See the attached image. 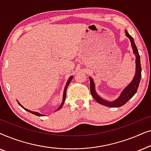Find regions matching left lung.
<instances>
[{"label": "left lung", "mask_w": 151, "mask_h": 151, "mask_svg": "<svg viewBox=\"0 0 151 151\" xmlns=\"http://www.w3.org/2000/svg\"><path fill=\"white\" fill-rule=\"evenodd\" d=\"M125 34L126 36L130 39V41H131V47L133 48V51L135 55V74L134 76L133 79L131 83L129 85H127V87L122 91V92L121 93L120 96H119L118 98L114 101H112V102H109V101L104 100V99H102L100 96H98V93L96 92V86H95L93 80L92 79V78H89L90 91L92 96L93 97V98L99 104L104 105L106 106L120 107L123 106L124 104H125L136 93L138 86H139L140 80H141L142 67L141 64H140V57L139 55V52H138V49L135 44L133 37L130 36L129 33L127 32V31H125Z\"/></svg>", "instance_id": "1"}]
</instances>
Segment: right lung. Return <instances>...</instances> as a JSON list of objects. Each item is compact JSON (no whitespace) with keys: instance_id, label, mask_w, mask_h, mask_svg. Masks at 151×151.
Wrapping results in <instances>:
<instances>
[{"instance_id":"right-lung-1","label":"right lung","mask_w":151,"mask_h":151,"mask_svg":"<svg viewBox=\"0 0 151 151\" xmlns=\"http://www.w3.org/2000/svg\"><path fill=\"white\" fill-rule=\"evenodd\" d=\"M73 79V76H70L69 77V80H67V84H66V85H65V89H64V93H63V102H62V103H61V104H60V106L59 107H58V109H57L56 111H58V110H60V109L62 107H63V104H64V103H65V98H66V93H67V87H68V86H69V84H70V82H71V80ZM17 102H18V104L20 105V106L22 107V109H24V110H26V111H29V113H32V114H34V115H37V116H43V115L42 114H40V113H38V112H35V111H29V110H28V109H25V108H24V106H22L21 104H20V103L18 102V101L17 100Z\"/></svg>"}]
</instances>
